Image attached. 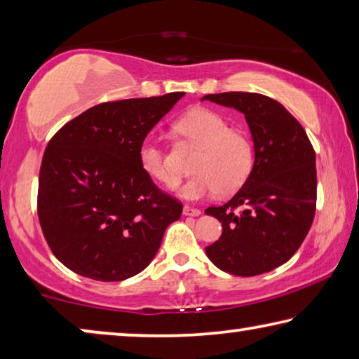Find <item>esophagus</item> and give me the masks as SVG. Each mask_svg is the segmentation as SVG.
Masks as SVG:
<instances>
[{"label":"esophagus","instance_id":"obj_1","mask_svg":"<svg viewBox=\"0 0 359 359\" xmlns=\"http://www.w3.org/2000/svg\"><path fill=\"white\" fill-rule=\"evenodd\" d=\"M201 210L196 209V208H191V206H184V215H191V217H196V215H200Z\"/></svg>","mask_w":359,"mask_h":359}]
</instances>
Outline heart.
I'll use <instances>...</instances> for the list:
<instances>
[{
  "mask_svg": "<svg viewBox=\"0 0 359 359\" xmlns=\"http://www.w3.org/2000/svg\"><path fill=\"white\" fill-rule=\"evenodd\" d=\"M180 142L196 147L190 168L195 174L184 187L189 200L236 193L246 184L254 168V147L246 133L230 128V123L209 108L187 111L172 124ZM140 164L145 174L168 189L179 185V175L169 161V151L158 140L149 139L140 147Z\"/></svg>",
  "mask_w": 359,
  "mask_h": 359,
  "instance_id": "heart-1",
  "label": "heart"
}]
</instances>
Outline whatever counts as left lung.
Here are the masks:
<instances>
[{
  "label": "left lung",
  "instance_id": "left-lung-1",
  "mask_svg": "<svg viewBox=\"0 0 359 359\" xmlns=\"http://www.w3.org/2000/svg\"><path fill=\"white\" fill-rule=\"evenodd\" d=\"M203 100L241 111L251 129L255 161L240 191L204 212L222 222L206 248L210 262L236 276L275 270L297 252L316 210L315 150L280 102L255 93L208 94Z\"/></svg>",
  "mask_w": 359,
  "mask_h": 359
}]
</instances>
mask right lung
<instances>
[{"label": "right lung", "mask_w": 359, "mask_h": 359, "mask_svg": "<svg viewBox=\"0 0 359 359\" xmlns=\"http://www.w3.org/2000/svg\"><path fill=\"white\" fill-rule=\"evenodd\" d=\"M185 93L104 102L49 140L38 182V219L67 269L95 281L137 275L161 244L182 203L140 164L147 134Z\"/></svg>", "instance_id": "obj_1"}]
</instances>
